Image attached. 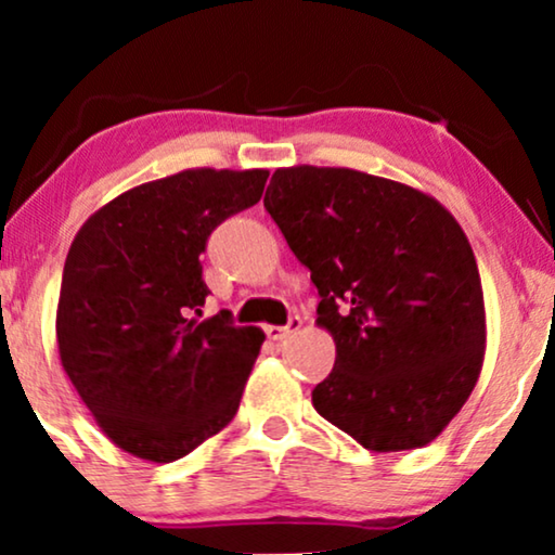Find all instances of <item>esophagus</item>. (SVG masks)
<instances>
[{"label":"esophagus","instance_id":"34e87169","mask_svg":"<svg viewBox=\"0 0 555 555\" xmlns=\"http://www.w3.org/2000/svg\"><path fill=\"white\" fill-rule=\"evenodd\" d=\"M300 315H291L287 325H264V333H268L270 340H285L287 336H293L295 331H300Z\"/></svg>","mask_w":555,"mask_h":555}]
</instances>
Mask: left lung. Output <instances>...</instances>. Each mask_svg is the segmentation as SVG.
Returning <instances> with one entry per match:
<instances>
[{
  "mask_svg": "<svg viewBox=\"0 0 555 555\" xmlns=\"http://www.w3.org/2000/svg\"><path fill=\"white\" fill-rule=\"evenodd\" d=\"M264 209L336 340L315 412L371 452L437 439L485 359L480 272L457 219L420 189L308 164L272 173Z\"/></svg>",
  "mask_w": 555,
  "mask_h": 555,
  "instance_id": "1",
  "label": "left lung"
}]
</instances>
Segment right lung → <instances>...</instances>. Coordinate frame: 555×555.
I'll return each mask as SVG.
<instances>
[{
	"mask_svg": "<svg viewBox=\"0 0 555 555\" xmlns=\"http://www.w3.org/2000/svg\"><path fill=\"white\" fill-rule=\"evenodd\" d=\"M268 171L186 169L88 217L57 300L60 361L120 450L173 462L234 420L264 333L230 310L199 321V255L227 217L260 202Z\"/></svg>",
	"mask_w": 555,
	"mask_h": 555,
	"instance_id": "1",
	"label": "right lung"
}]
</instances>
